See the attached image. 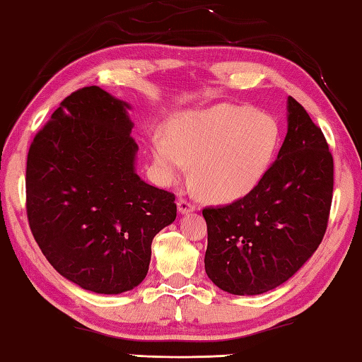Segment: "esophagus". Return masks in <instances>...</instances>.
<instances>
[{
  "label": "esophagus",
  "instance_id": "1",
  "mask_svg": "<svg viewBox=\"0 0 362 362\" xmlns=\"http://www.w3.org/2000/svg\"><path fill=\"white\" fill-rule=\"evenodd\" d=\"M177 209H179L180 214H189V212L194 211V206L189 203L188 199L179 198V201H177Z\"/></svg>",
  "mask_w": 362,
  "mask_h": 362
}]
</instances>
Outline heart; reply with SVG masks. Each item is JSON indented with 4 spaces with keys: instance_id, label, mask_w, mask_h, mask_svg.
Here are the masks:
<instances>
[{
    "instance_id": "1",
    "label": "heart",
    "mask_w": 362,
    "mask_h": 362,
    "mask_svg": "<svg viewBox=\"0 0 362 362\" xmlns=\"http://www.w3.org/2000/svg\"><path fill=\"white\" fill-rule=\"evenodd\" d=\"M166 136L153 142L163 179L179 180L193 163L196 189L211 203L225 204L246 198L263 182L278 156L283 131L273 115L216 103L174 116Z\"/></svg>"
}]
</instances>
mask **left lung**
Returning a JSON list of instances; mask_svg holds the SVG:
<instances>
[{
  "label": "left lung",
  "mask_w": 362,
  "mask_h": 362,
  "mask_svg": "<svg viewBox=\"0 0 362 362\" xmlns=\"http://www.w3.org/2000/svg\"><path fill=\"white\" fill-rule=\"evenodd\" d=\"M332 192L334 159L324 134L289 97L286 139L263 182L246 198L203 209L207 276L235 296L286 283L321 244Z\"/></svg>",
  "instance_id": "8db88e82"
}]
</instances>
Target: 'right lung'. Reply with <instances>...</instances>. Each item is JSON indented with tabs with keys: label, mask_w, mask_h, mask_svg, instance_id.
Segmentation results:
<instances>
[{
	"label": "right lung",
	"mask_w": 362,
	"mask_h": 362,
	"mask_svg": "<svg viewBox=\"0 0 362 362\" xmlns=\"http://www.w3.org/2000/svg\"><path fill=\"white\" fill-rule=\"evenodd\" d=\"M129 103L99 86L70 94L27 158V216L47 262L95 293L145 279L156 233L177 217L175 196L136 173Z\"/></svg>",
	"instance_id": "obj_1"
}]
</instances>
